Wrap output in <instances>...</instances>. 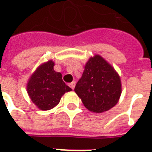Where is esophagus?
Segmentation results:
<instances>
[{"label":"esophagus","instance_id":"esophagus-1","mask_svg":"<svg viewBox=\"0 0 152 152\" xmlns=\"http://www.w3.org/2000/svg\"><path fill=\"white\" fill-rule=\"evenodd\" d=\"M75 84H76V83L75 82H72V83H70L69 84V86L70 87V88H72V89H74V87H75Z\"/></svg>","mask_w":152,"mask_h":152}]
</instances>
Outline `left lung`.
I'll use <instances>...</instances> for the list:
<instances>
[{
  "mask_svg": "<svg viewBox=\"0 0 152 152\" xmlns=\"http://www.w3.org/2000/svg\"><path fill=\"white\" fill-rule=\"evenodd\" d=\"M74 91L88 110L102 113L117 104L121 95V82L112 66L96 55L85 65Z\"/></svg>",
  "mask_w": 152,
  "mask_h": 152,
  "instance_id": "8db88e82",
  "label": "left lung"
}]
</instances>
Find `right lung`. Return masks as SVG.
<instances>
[{
  "label": "right lung",
  "instance_id": "obj_1",
  "mask_svg": "<svg viewBox=\"0 0 152 152\" xmlns=\"http://www.w3.org/2000/svg\"><path fill=\"white\" fill-rule=\"evenodd\" d=\"M54 64L53 61H49L39 66L27 86L32 102L42 110L55 107L61 96L72 90L62 80V74L54 70Z\"/></svg>",
  "mask_w": 152,
  "mask_h": 152
}]
</instances>
